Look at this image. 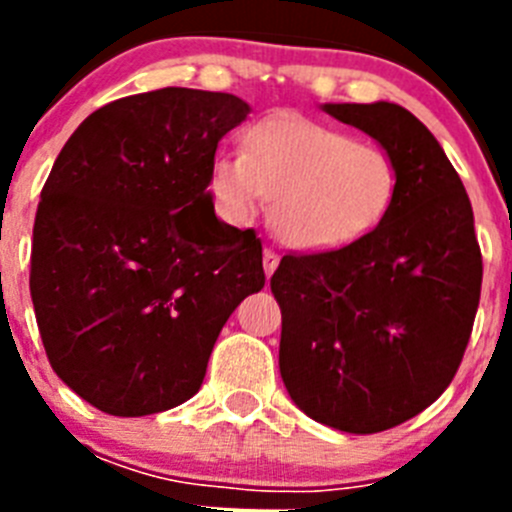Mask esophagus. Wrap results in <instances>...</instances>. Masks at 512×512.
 I'll list each match as a JSON object with an SVG mask.
<instances>
[{
  "instance_id": "34e87169",
  "label": "esophagus",
  "mask_w": 512,
  "mask_h": 512,
  "mask_svg": "<svg viewBox=\"0 0 512 512\" xmlns=\"http://www.w3.org/2000/svg\"><path fill=\"white\" fill-rule=\"evenodd\" d=\"M279 266V256L274 248H264V269H266V277H271Z\"/></svg>"
}]
</instances>
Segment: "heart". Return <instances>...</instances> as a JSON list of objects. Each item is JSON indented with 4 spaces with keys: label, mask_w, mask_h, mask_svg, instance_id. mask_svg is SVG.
<instances>
[{
    "label": "heart",
    "mask_w": 512,
    "mask_h": 512,
    "mask_svg": "<svg viewBox=\"0 0 512 512\" xmlns=\"http://www.w3.org/2000/svg\"><path fill=\"white\" fill-rule=\"evenodd\" d=\"M210 187L233 223H251L264 200L287 246L328 251L354 243L390 210L397 192L392 156L343 130L269 117L241 138V156L217 153Z\"/></svg>",
    "instance_id": "heart-1"
}]
</instances>
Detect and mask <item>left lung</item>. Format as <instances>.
Instances as JSON below:
<instances>
[{"label":"left lung","mask_w":512,"mask_h":512,"mask_svg":"<svg viewBox=\"0 0 512 512\" xmlns=\"http://www.w3.org/2000/svg\"><path fill=\"white\" fill-rule=\"evenodd\" d=\"M382 143L397 192L377 228L341 248L287 253L279 372L297 408L346 433L423 413L459 369L482 289L472 202L431 130L390 102L325 104Z\"/></svg>","instance_id":"1"}]
</instances>
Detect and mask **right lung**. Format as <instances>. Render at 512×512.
<instances>
[{"instance_id":"add662e5","label":"right lung","mask_w":512,"mask_h":512,"mask_svg":"<svg viewBox=\"0 0 512 512\" xmlns=\"http://www.w3.org/2000/svg\"><path fill=\"white\" fill-rule=\"evenodd\" d=\"M248 104L166 87L104 104L40 192L30 295L53 372L102 413L197 395L225 320L264 287L261 241L215 217L217 143Z\"/></svg>"}]
</instances>
